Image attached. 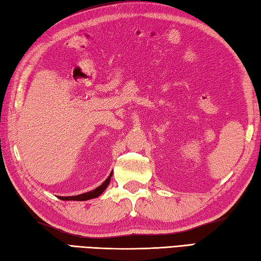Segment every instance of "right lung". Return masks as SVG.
<instances>
[{"instance_id": "1", "label": "right lung", "mask_w": 261, "mask_h": 261, "mask_svg": "<svg viewBox=\"0 0 261 261\" xmlns=\"http://www.w3.org/2000/svg\"><path fill=\"white\" fill-rule=\"evenodd\" d=\"M113 173H111L110 176L106 178V180L101 183V186H99L98 188L94 189V190H91L89 192H86L83 193V195H78V196H71V197H59V199L61 200H76V201H85V200H89V199H94L96 197L100 196L101 193L104 192L105 189L109 186V183L111 181V176Z\"/></svg>"}]
</instances>
